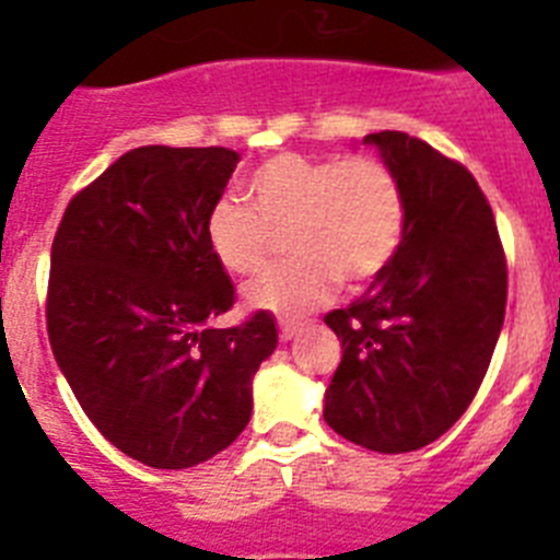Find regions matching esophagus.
Returning <instances> with one entry per match:
<instances>
[{
	"label": "esophagus",
	"instance_id": "34e87169",
	"mask_svg": "<svg viewBox=\"0 0 560 560\" xmlns=\"http://www.w3.org/2000/svg\"><path fill=\"white\" fill-rule=\"evenodd\" d=\"M296 334H303V325H300V323H280V339L291 341Z\"/></svg>",
	"mask_w": 560,
	"mask_h": 560
}]
</instances>
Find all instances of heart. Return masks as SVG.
<instances>
[{
	"label": "heart",
	"instance_id": "b5f03b06",
	"mask_svg": "<svg viewBox=\"0 0 560 560\" xmlns=\"http://www.w3.org/2000/svg\"><path fill=\"white\" fill-rule=\"evenodd\" d=\"M249 207L221 199L210 207L205 237L230 275L264 269L277 235L289 264L246 289L252 311L296 319L325 305L336 280L361 289L387 271L407 230V199L398 173L378 156L280 153L244 179Z\"/></svg>",
	"mask_w": 560,
	"mask_h": 560
}]
</instances>
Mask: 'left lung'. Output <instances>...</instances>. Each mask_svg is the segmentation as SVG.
<instances>
[{
  "label": "left lung",
  "instance_id": "left-lung-1",
  "mask_svg": "<svg viewBox=\"0 0 560 560\" xmlns=\"http://www.w3.org/2000/svg\"><path fill=\"white\" fill-rule=\"evenodd\" d=\"M398 173L407 230L393 264L325 325L341 361L325 423L381 454L429 446L482 384L508 303V266L477 179L404 131L364 137Z\"/></svg>",
  "mask_w": 560,
  "mask_h": 560
}]
</instances>
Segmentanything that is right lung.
<instances>
[{
	"label": "right lung",
	"instance_id": "add662e5",
	"mask_svg": "<svg viewBox=\"0 0 560 560\" xmlns=\"http://www.w3.org/2000/svg\"><path fill=\"white\" fill-rule=\"evenodd\" d=\"M235 165L230 148H133L69 201L52 241V355L97 432L151 468L224 452L277 348L266 311L237 328L210 325L235 289L205 221Z\"/></svg>",
	"mask_w": 560,
	"mask_h": 560
}]
</instances>
